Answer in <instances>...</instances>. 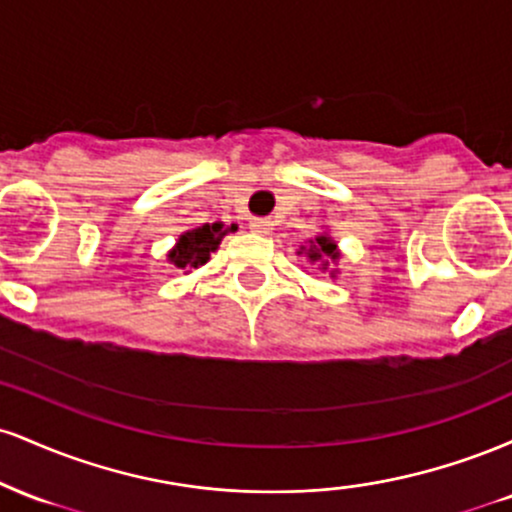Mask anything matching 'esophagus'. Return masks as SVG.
<instances>
[{
    "label": "esophagus",
    "instance_id": "34e87169",
    "mask_svg": "<svg viewBox=\"0 0 512 512\" xmlns=\"http://www.w3.org/2000/svg\"><path fill=\"white\" fill-rule=\"evenodd\" d=\"M250 228L257 233H269L272 231V221H269L267 216H257V219L250 221Z\"/></svg>",
    "mask_w": 512,
    "mask_h": 512
}]
</instances>
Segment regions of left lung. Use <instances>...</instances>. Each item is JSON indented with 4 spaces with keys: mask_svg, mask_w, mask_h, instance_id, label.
Wrapping results in <instances>:
<instances>
[{
    "mask_svg": "<svg viewBox=\"0 0 512 512\" xmlns=\"http://www.w3.org/2000/svg\"><path fill=\"white\" fill-rule=\"evenodd\" d=\"M315 243L317 245H310V250H308L310 260L315 262V260H320V257H327V260H337V257H339L337 245H334L330 238L320 236V238H315ZM322 269H327V262L322 264Z\"/></svg>",
    "mask_w": 512,
    "mask_h": 512,
    "instance_id": "8db88e82",
    "label": "left lung"
}]
</instances>
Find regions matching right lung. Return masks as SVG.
I'll return each instance as SVG.
<instances>
[{
    "instance_id": "right-lung-1",
    "label": "right lung",
    "mask_w": 512,
    "mask_h": 512,
    "mask_svg": "<svg viewBox=\"0 0 512 512\" xmlns=\"http://www.w3.org/2000/svg\"><path fill=\"white\" fill-rule=\"evenodd\" d=\"M223 236H226V231H221V223H214V226L204 223V226L192 228V231H187L185 236H180L178 245L170 250L168 255L170 262L180 269L202 267V264L209 260V252L219 248Z\"/></svg>"
}]
</instances>
